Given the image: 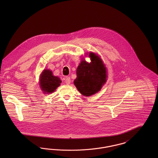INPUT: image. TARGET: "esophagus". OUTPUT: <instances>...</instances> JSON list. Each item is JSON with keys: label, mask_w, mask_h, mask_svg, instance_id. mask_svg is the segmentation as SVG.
<instances>
[{"label": "esophagus", "mask_w": 158, "mask_h": 158, "mask_svg": "<svg viewBox=\"0 0 158 158\" xmlns=\"http://www.w3.org/2000/svg\"><path fill=\"white\" fill-rule=\"evenodd\" d=\"M64 81L67 85H69L70 83V78L69 77H66L64 78Z\"/></svg>", "instance_id": "34e87169"}]
</instances>
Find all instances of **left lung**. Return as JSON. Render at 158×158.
I'll list each match as a JSON object with an SVG mask.
<instances>
[{
    "mask_svg": "<svg viewBox=\"0 0 158 158\" xmlns=\"http://www.w3.org/2000/svg\"><path fill=\"white\" fill-rule=\"evenodd\" d=\"M88 54V53H87ZM90 62L82 60L77 69L73 83L83 95L89 97L98 92L106 81V68L97 54L90 52Z\"/></svg>",
    "mask_w": 158,
    "mask_h": 158,
    "instance_id": "1",
    "label": "left lung"
}]
</instances>
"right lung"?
I'll return each mask as SVG.
<instances>
[{
  "instance_id": "right-lung-1",
  "label": "right lung",
  "mask_w": 158,
  "mask_h": 158,
  "mask_svg": "<svg viewBox=\"0 0 158 158\" xmlns=\"http://www.w3.org/2000/svg\"><path fill=\"white\" fill-rule=\"evenodd\" d=\"M40 85L44 94L53 92L61 83L60 78L54 76L52 72L48 69H44L40 75Z\"/></svg>"
}]
</instances>
